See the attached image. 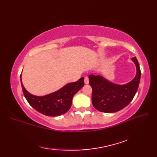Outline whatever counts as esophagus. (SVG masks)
<instances>
[{"mask_svg": "<svg viewBox=\"0 0 157 157\" xmlns=\"http://www.w3.org/2000/svg\"><path fill=\"white\" fill-rule=\"evenodd\" d=\"M84 83H85V84H89V79H88V77H86V78H85Z\"/></svg>", "mask_w": 157, "mask_h": 157, "instance_id": "obj_1", "label": "esophagus"}]
</instances>
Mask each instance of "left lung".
<instances>
[{
	"instance_id": "8db88e82",
	"label": "left lung",
	"mask_w": 157,
	"mask_h": 157,
	"mask_svg": "<svg viewBox=\"0 0 157 157\" xmlns=\"http://www.w3.org/2000/svg\"><path fill=\"white\" fill-rule=\"evenodd\" d=\"M136 74L132 81L119 85L111 82L103 76L90 75L89 84L92 88V102L94 107L103 113H115L125 108L132 101L138 90L141 71L137 59L132 58Z\"/></svg>"
}]
</instances>
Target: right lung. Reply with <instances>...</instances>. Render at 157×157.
I'll list each match as a JSON object with an SVG mask.
<instances>
[{
  "instance_id": "add662e5",
  "label": "right lung",
  "mask_w": 157,
  "mask_h": 157,
  "mask_svg": "<svg viewBox=\"0 0 157 157\" xmlns=\"http://www.w3.org/2000/svg\"><path fill=\"white\" fill-rule=\"evenodd\" d=\"M23 93L28 103L33 108L43 115L56 117L65 114L71 108L72 99L84 85V78H81L78 81L69 83L59 90L45 96L33 95L26 90L20 75Z\"/></svg>"
}]
</instances>
